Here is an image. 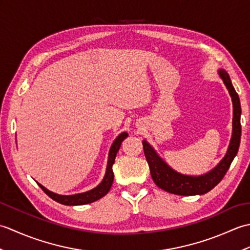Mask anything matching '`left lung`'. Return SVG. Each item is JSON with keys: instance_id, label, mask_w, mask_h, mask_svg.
<instances>
[{"instance_id": "8db88e82", "label": "left lung", "mask_w": 250, "mask_h": 250, "mask_svg": "<svg viewBox=\"0 0 250 250\" xmlns=\"http://www.w3.org/2000/svg\"><path fill=\"white\" fill-rule=\"evenodd\" d=\"M219 75L224 81L227 89L232 98L233 102V133L232 139L227 151V155L221 162L214 169H211L202 176H187L179 174L169 167L162 159L157 155L153 148L146 141L143 142L144 153L148 166H149L151 177L159 188L167 192L178 195H196L208 192L218 185L221 179L225 177L226 173L229 169L233 159L236 156L241 142V102L238 94L234 87L232 86L229 74L226 71L220 70Z\"/></svg>"}]
</instances>
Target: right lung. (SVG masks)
Wrapping results in <instances>:
<instances>
[{
	"label": "right lung",
	"mask_w": 250,
	"mask_h": 250,
	"mask_svg": "<svg viewBox=\"0 0 250 250\" xmlns=\"http://www.w3.org/2000/svg\"><path fill=\"white\" fill-rule=\"evenodd\" d=\"M125 137H128V133L126 132H124L121 133L115 142L113 143V145L110 147L109 150V156H108V162H107V168H106V174L104 176V179L102 180L97 188H94L90 191H87V192L83 193H78V194H74V195H60V194H56L51 191L47 190L43 186L40 185L39 186L42 188V190L44 192L51 198L52 200H55L56 202L63 205H83V204H89L92 203L94 201H98L101 198H103L105 194L108 193V191L111 188V185H113L114 182V172H113V164L115 162V159L117 156V152H118L119 148L121 146V143L124 141Z\"/></svg>",
	"instance_id": "add662e5"
}]
</instances>
